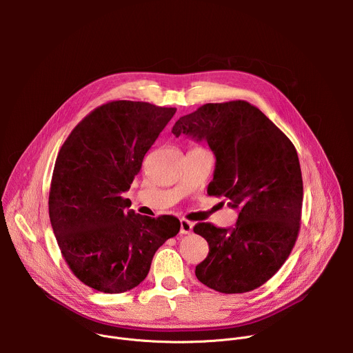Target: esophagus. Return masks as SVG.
<instances>
[{"label": "esophagus", "mask_w": 353, "mask_h": 353, "mask_svg": "<svg viewBox=\"0 0 353 353\" xmlns=\"http://www.w3.org/2000/svg\"><path fill=\"white\" fill-rule=\"evenodd\" d=\"M192 226L194 225L191 222H188L185 219H181L180 221V233L181 234H190L192 232Z\"/></svg>", "instance_id": "34e87169"}]
</instances>
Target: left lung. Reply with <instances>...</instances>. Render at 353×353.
Returning a JSON list of instances; mask_svg holds the SVG:
<instances>
[{
    "label": "left lung",
    "mask_w": 353,
    "mask_h": 353,
    "mask_svg": "<svg viewBox=\"0 0 353 353\" xmlns=\"http://www.w3.org/2000/svg\"><path fill=\"white\" fill-rule=\"evenodd\" d=\"M172 132L208 143L216 159L208 194L239 211L233 228L194 226L210 245L195 276L221 293L261 286L286 261L299 233L303 181L293 143L244 100L201 106Z\"/></svg>",
    "instance_id": "1"
}]
</instances>
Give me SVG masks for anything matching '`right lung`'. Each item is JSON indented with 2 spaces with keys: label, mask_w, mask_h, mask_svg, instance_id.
Here are the masks:
<instances>
[{
  "label": "right lung",
  "mask_w": 353,
  "mask_h": 353,
  "mask_svg": "<svg viewBox=\"0 0 353 353\" xmlns=\"http://www.w3.org/2000/svg\"><path fill=\"white\" fill-rule=\"evenodd\" d=\"M174 108L116 100L94 109L61 146L48 195V215L61 254L85 285L123 293L148 275L157 250L180 230L174 216L127 210L123 192Z\"/></svg>",
  "instance_id": "right-lung-1"
}]
</instances>
